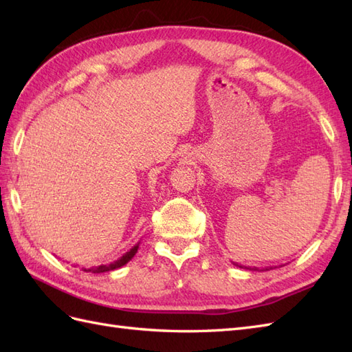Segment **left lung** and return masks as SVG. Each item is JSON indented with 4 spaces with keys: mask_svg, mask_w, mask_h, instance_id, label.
Returning a JSON list of instances; mask_svg holds the SVG:
<instances>
[{
    "mask_svg": "<svg viewBox=\"0 0 352 352\" xmlns=\"http://www.w3.org/2000/svg\"><path fill=\"white\" fill-rule=\"evenodd\" d=\"M234 265H237V267H245V265H239V264H236V263H233ZM265 270H269V269H265Z\"/></svg>",
    "mask_w": 352,
    "mask_h": 352,
    "instance_id": "left-lung-1",
    "label": "left lung"
}]
</instances>
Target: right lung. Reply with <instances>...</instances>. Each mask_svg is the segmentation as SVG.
<instances>
[{
	"label": "right lung",
	"mask_w": 352,
	"mask_h": 352,
	"mask_svg": "<svg viewBox=\"0 0 352 352\" xmlns=\"http://www.w3.org/2000/svg\"><path fill=\"white\" fill-rule=\"evenodd\" d=\"M139 245H140V242L137 243V245H134L130 251L128 252H125L121 258H118L116 261H113V263H110V264H101V265H97V267H89V269H85V267H82V270L83 272H91V273H104V272H111V270H116V269H119V267H122V265H125L128 261H130L133 256L135 255V252H137V250H139Z\"/></svg>",
	"instance_id": "1"
}]
</instances>
